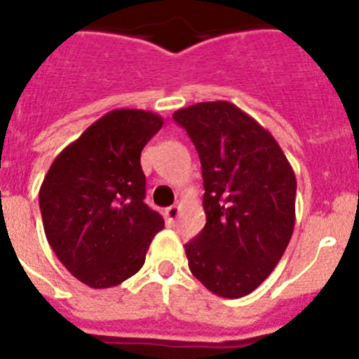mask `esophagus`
Instances as JSON below:
<instances>
[{"label":"esophagus","mask_w":359,"mask_h":359,"mask_svg":"<svg viewBox=\"0 0 359 359\" xmlns=\"http://www.w3.org/2000/svg\"><path fill=\"white\" fill-rule=\"evenodd\" d=\"M165 219H167V223H174V219L177 217L180 214V205H172V207L165 208Z\"/></svg>","instance_id":"1"}]
</instances>
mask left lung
Wrapping results in <instances>:
<instances>
[{
    "label": "left lung",
    "mask_w": 359,
    "mask_h": 359,
    "mask_svg": "<svg viewBox=\"0 0 359 359\" xmlns=\"http://www.w3.org/2000/svg\"><path fill=\"white\" fill-rule=\"evenodd\" d=\"M201 160L207 224L185 244L189 268L223 298L269 277L294 228L297 177L271 133L236 104L215 100L172 115Z\"/></svg>",
    "instance_id": "8db88e82"
}]
</instances>
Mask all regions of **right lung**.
I'll return each instance as SVG.
<instances>
[{
	"label": "right lung",
	"instance_id": "add662e5",
	"mask_svg": "<svg viewBox=\"0 0 359 359\" xmlns=\"http://www.w3.org/2000/svg\"><path fill=\"white\" fill-rule=\"evenodd\" d=\"M163 126L144 109H115L62 149L39 190L43 226L57 259L95 290L140 271L165 226L145 199L142 149Z\"/></svg>",
	"mask_w": 359,
	"mask_h": 359
}]
</instances>
